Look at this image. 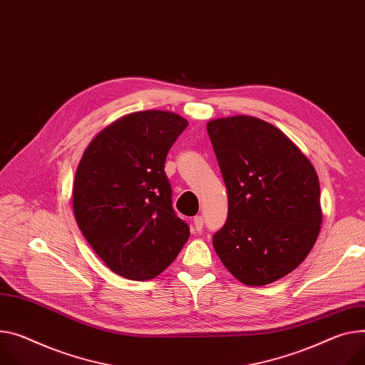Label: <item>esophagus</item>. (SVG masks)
Returning <instances> with one entry per match:
<instances>
[{"mask_svg": "<svg viewBox=\"0 0 365 365\" xmlns=\"http://www.w3.org/2000/svg\"><path fill=\"white\" fill-rule=\"evenodd\" d=\"M192 223H194V230L197 232H202L203 230V225H205V220H203V216H195L192 219Z\"/></svg>", "mask_w": 365, "mask_h": 365, "instance_id": "esophagus-1", "label": "esophagus"}]
</instances>
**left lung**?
Listing matches in <instances>:
<instances>
[{"label":"left lung","instance_id":"left-lung-1","mask_svg":"<svg viewBox=\"0 0 365 365\" xmlns=\"http://www.w3.org/2000/svg\"><path fill=\"white\" fill-rule=\"evenodd\" d=\"M207 133L228 190V217L213 247L242 284H272L299 266L317 240L319 177L291 140L263 120H213Z\"/></svg>","mask_w":365,"mask_h":365}]
</instances>
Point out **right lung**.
Returning <instances> with one entry per match:
<instances>
[{
    "instance_id": "add662e5",
    "label": "right lung",
    "mask_w": 365,
    "mask_h": 365,
    "mask_svg": "<svg viewBox=\"0 0 365 365\" xmlns=\"http://www.w3.org/2000/svg\"><path fill=\"white\" fill-rule=\"evenodd\" d=\"M187 125L173 112H135L102 130L81 156L73 184L77 225L120 276H158L190 237L165 174L166 155Z\"/></svg>"
}]
</instances>
